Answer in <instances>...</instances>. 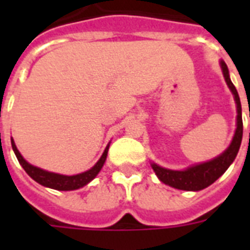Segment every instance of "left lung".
<instances>
[{"instance_id":"left-lung-1","label":"left lung","mask_w":250,"mask_h":250,"mask_svg":"<svg viewBox=\"0 0 250 250\" xmlns=\"http://www.w3.org/2000/svg\"><path fill=\"white\" fill-rule=\"evenodd\" d=\"M221 67L223 71L226 83L233 93L235 101L237 105V128L235 132V136L232 139V143L229 145L225 153H222L221 156L214 158V160L205 162V164L196 165L184 171H174L167 170L164 167L158 166L156 164H152L153 170L160 178V180L165 184L170 187H174L176 189L183 190H201L210 184H213L221 175L225 174V171L232 164L233 160L236 158L237 152L240 149L241 139H243V118H241V104L240 97L237 93L236 88L229 79V68L227 64L221 61Z\"/></svg>"}]
</instances>
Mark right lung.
I'll use <instances>...</instances> for the list:
<instances>
[{
	"mask_svg": "<svg viewBox=\"0 0 250 250\" xmlns=\"http://www.w3.org/2000/svg\"><path fill=\"white\" fill-rule=\"evenodd\" d=\"M11 146H13V150L17 156L19 164L21 165V167L24 168V171L31 176V178L37 182L39 184L44 187H48V188H53V189L57 190H74L78 189V188H82L85 184L93 180L96 178V175L100 172V170L102 168L104 164L106 161V156H107V150H109V145L106 146L105 152L101 156V158L98 160V162L94 165L90 170L85 171V172H82V174L72 175V176H67V175H60L54 174V172H49V171L41 170L39 167H35L32 165H29L27 161L21 157V154L19 153V150L17 149L15 144H14V140H11Z\"/></svg>",
	"mask_w": 250,
	"mask_h": 250,
	"instance_id": "right-lung-1",
	"label": "right lung"
}]
</instances>
